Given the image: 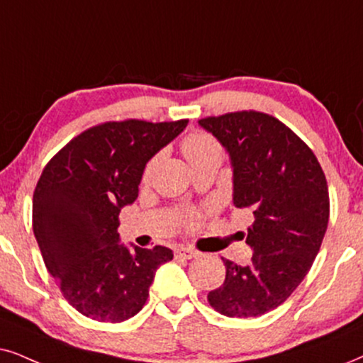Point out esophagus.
I'll list each match as a JSON object with an SVG mask.
<instances>
[{
	"instance_id": "esophagus-1",
	"label": "esophagus",
	"mask_w": 363,
	"mask_h": 363,
	"mask_svg": "<svg viewBox=\"0 0 363 363\" xmlns=\"http://www.w3.org/2000/svg\"><path fill=\"white\" fill-rule=\"evenodd\" d=\"M201 253L199 251L192 250V247H177L176 250V256L177 258H184V259H192V258H197Z\"/></svg>"
}]
</instances>
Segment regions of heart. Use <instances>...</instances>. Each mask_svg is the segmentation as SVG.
<instances>
[{"label": "heart", "instance_id": "obj_1", "mask_svg": "<svg viewBox=\"0 0 363 363\" xmlns=\"http://www.w3.org/2000/svg\"><path fill=\"white\" fill-rule=\"evenodd\" d=\"M181 149L187 162L191 164V167L197 166V164L208 162V160H221L223 149L221 144L214 139L213 135L208 134V132H191L187 134L181 142ZM157 162V157H154L147 164L144 172V179H147L150 174H152V169ZM186 224H194V216L187 213L184 216Z\"/></svg>", "mask_w": 363, "mask_h": 363}]
</instances>
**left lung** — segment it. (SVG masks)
Masks as SVG:
<instances>
[{"instance_id":"obj_1","label":"left lung","mask_w":363,"mask_h":363,"mask_svg":"<svg viewBox=\"0 0 363 363\" xmlns=\"http://www.w3.org/2000/svg\"><path fill=\"white\" fill-rule=\"evenodd\" d=\"M199 123L231 157L233 203L255 216L251 263L223 258L226 278L208 301L231 318L261 316L296 290L318 255L330 218L327 179L313 150L277 117L241 110Z\"/></svg>"}]
</instances>
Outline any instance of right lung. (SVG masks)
<instances>
[{"mask_svg": "<svg viewBox=\"0 0 363 363\" xmlns=\"http://www.w3.org/2000/svg\"><path fill=\"white\" fill-rule=\"evenodd\" d=\"M186 118H127L86 128L50 159L33 192V233L48 273L77 311L104 323L139 313L155 269L174 258L118 242V214L139 196L145 164L181 134Z\"/></svg>", "mask_w": 363, "mask_h": 363, "instance_id": "1", "label": "right lung"}]
</instances>
